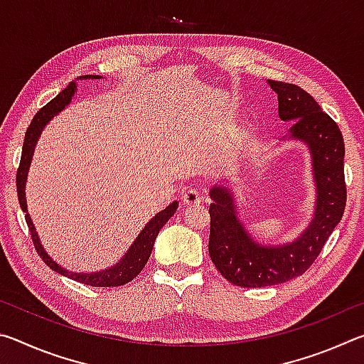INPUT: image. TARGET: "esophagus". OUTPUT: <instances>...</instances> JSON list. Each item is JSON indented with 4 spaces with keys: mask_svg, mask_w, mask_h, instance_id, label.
I'll return each instance as SVG.
<instances>
[{
    "mask_svg": "<svg viewBox=\"0 0 364 364\" xmlns=\"http://www.w3.org/2000/svg\"><path fill=\"white\" fill-rule=\"evenodd\" d=\"M181 200H183L184 205H189V207L199 205L200 202H202V196H200L199 193H197L196 189H189V191H186V193L183 194Z\"/></svg>",
    "mask_w": 364,
    "mask_h": 364,
    "instance_id": "obj_1",
    "label": "esophagus"
}]
</instances>
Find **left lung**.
Returning <instances> with one entry per match:
<instances>
[{"label":"left lung","instance_id":"left-lung-1","mask_svg":"<svg viewBox=\"0 0 364 364\" xmlns=\"http://www.w3.org/2000/svg\"><path fill=\"white\" fill-rule=\"evenodd\" d=\"M268 85L278 95L279 119L294 122L284 138L301 141L310 151L316 200L311 221L301 234L274 245L250 236L230 188L217 184L210 189L208 254L221 276L241 287L276 286L304 274L342 220L347 202L345 144L337 123L300 86L274 80H268Z\"/></svg>","mask_w":364,"mask_h":364}]
</instances>
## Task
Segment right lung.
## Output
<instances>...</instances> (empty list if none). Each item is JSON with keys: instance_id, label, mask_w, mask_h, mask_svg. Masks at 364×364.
<instances>
[{"instance_id": "right-lung-1", "label": "right lung", "mask_w": 364, "mask_h": 364, "mask_svg": "<svg viewBox=\"0 0 364 364\" xmlns=\"http://www.w3.org/2000/svg\"><path fill=\"white\" fill-rule=\"evenodd\" d=\"M101 75H83L80 80H101ZM77 93V83L72 82L65 90L60 91V93L54 97L53 101H49L45 107H41L36 115L33 117L32 123L27 128L26 139H23V147H22V157H21V165L17 168V197H19V204L22 212H26V221L28 225V230L32 232V241L35 244V249L38 252V255L43 258L49 268L56 273L67 276L73 281L82 282L86 286H95V287H117L123 286L127 282L136 278V276L143 271L146 267L147 260H149L151 252L154 249V242H156V237L159 231L162 230L164 225L173 217L178 202H171V204L164 208L162 212H159L156 217L151 218L149 223H147L143 231L138 234V237L134 239L132 247L127 250V254L120 258V262H117L114 267H109L102 271H95V273H77V271H69L64 267H60L59 263L53 260L51 257L48 255V252L43 247L40 242L38 232L35 230V225L32 218H30L28 210H27V199H26V183H27V175L30 170V164H32V157L35 152V146L38 143V138L41 136V132L45 130L48 122L56 117L59 112L69 106L72 102V97Z\"/></svg>"}]
</instances>
